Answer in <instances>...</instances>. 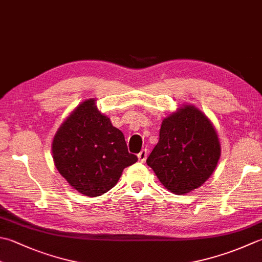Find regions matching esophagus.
I'll use <instances>...</instances> for the list:
<instances>
[{
    "instance_id": "obj_1",
    "label": "esophagus",
    "mask_w": 262,
    "mask_h": 262,
    "mask_svg": "<svg viewBox=\"0 0 262 262\" xmlns=\"http://www.w3.org/2000/svg\"><path fill=\"white\" fill-rule=\"evenodd\" d=\"M138 157V160H140L141 162H145L146 158H147V150L145 148V150H142L140 153L137 155Z\"/></svg>"
}]
</instances>
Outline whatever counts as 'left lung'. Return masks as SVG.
<instances>
[{
	"instance_id": "8db88e82",
	"label": "left lung",
	"mask_w": 262,
	"mask_h": 262,
	"mask_svg": "<svg viewBox=\"0 0 262 262\" xmlns=\"http://www.w3.org/2000/svg\"><path fill=\"white\" fill-rule=\"evenodd\" d=\"M158 144L146 163L168 191L185 194L212 175L220 158V142L212 122L194 105L165 118Z\"/></svg>"
}]
</instances>
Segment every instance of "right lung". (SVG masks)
<instances>
[{"label":"right lung","mask_w":262,"mask_h":262,"mask_svg":"<svg viewBox=\"0 0 262 262\" xmlns=\"http://www.w3.org/2000/svg\"><path fill=\"white\" fill-rule=\"evenodd\" d=\"M54 165L70 186L86 196H100L114 187L122 170L137 161L125 136L89 99L59 127L52 142Z\"/></svg>","instance_id":"1"}]
</instances>
